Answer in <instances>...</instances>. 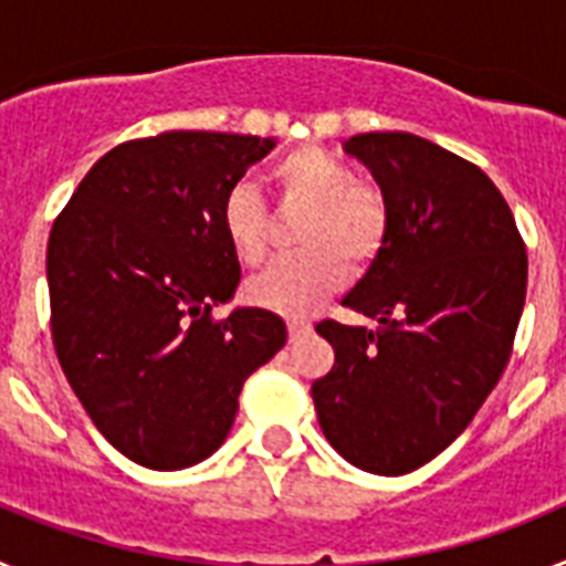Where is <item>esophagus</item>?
I'll return each mask as SVG.
<instances>
[{
  "instance_id": "1",
  "label": "esophagus",
  "mask_w": 566,
  "mask_h": 566,
  "mask_svg": "<svg viewBox=\"0 0 566 566\" xmlns=\"http://www.w3.org/2000/svg\"><path fill=\"white\" fill-rule=\"evenodd\" d=\"M308 334H312V326L303 323V319H292V323H289V339H292V343H300V339L308 337Z\"/></svg>"
}]
</instances>
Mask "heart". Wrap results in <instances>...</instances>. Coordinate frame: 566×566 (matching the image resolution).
<instances>
[{
	"mask_svg": "<svg viewBox=\"0 0 566 566\" xmlns=\"http://www.w3.org/2000/svg\"><path fill=\"white\" fill-rule=\"evenodd\" d=\"M272 181L283 201L306 209L294 234L303 252L249 280L247 300L263 312L306 317L343 286L345 263L365 269L382 252L388 207L371 184L354 181L348 164L312 144L283 155ZM221 229L243 266L266 260L269 214L252 187L238 184L223 195Z\"/></svg>",
	"mask_w": 566,
	"mask_h": 566,
	"instance_id": "1",
	"label": "heart"
}]
</instances>
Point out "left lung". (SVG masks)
Wrapping results in <instances>:
<instances>
[{
	"label": "left lung",
	"mask_w": 566,
	"mask_h": 566,
	"mask_svg": "<svg viewBox=\"0 0 566 566\" xmlns=\"http://www.w3.org/2000/svg\"><path fill=\"white\" fill-rule=\"evenodd\" d=\"M343 149L371 169L388 207L382 252L343 297L379 328L319 323L334 368L312 399L345 462L402 476L439 457L496 388L527 294V252L476 164L411 133H363Z\"/></svg>",
	"instance_id": "obj_1"
}]
</instances>
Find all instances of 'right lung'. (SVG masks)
Segmentation results:
<instances>
[{
	"mask_svg": "<svg viewBox=\"0 0 566 566\" xmlns=\"http://www.w3.org/2000/svg\"><path fill=\"white\" fill-rule=\"evenodd\" d=\"M274 138L203 129L118 144L93 164L48 240L50 328L78 402L149 470L212 457L240 388L286 345L263 308L212 319L240 283L223 195Z\"/></svg>",
	"mask_w": 566,
	"mask_h": 566,
	"instance_id": "obj_1",
	"label": "right lung"
}]
</instances>
